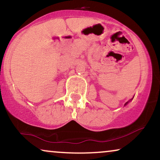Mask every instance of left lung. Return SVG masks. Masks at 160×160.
I'll use <instances>...</instances> for the list:
<instances>
[{"instance_id":"1","label":"left lung","mask_w":160,"mask_h":160,"mask_svg":"<svg viewBox=\"0 0 160 160\" xmlns=\"http://www.w3.org/2000/svg\"><path fill=\"white\" fill-rule=\"evenodd\" d=\"M132 99H133V98H132V99H131L130 100H132ZM128 102H129V101H128V102H126V103H125V104H124V106H126V105H127V104H128Z\"/></svg>"}]
</instances>
